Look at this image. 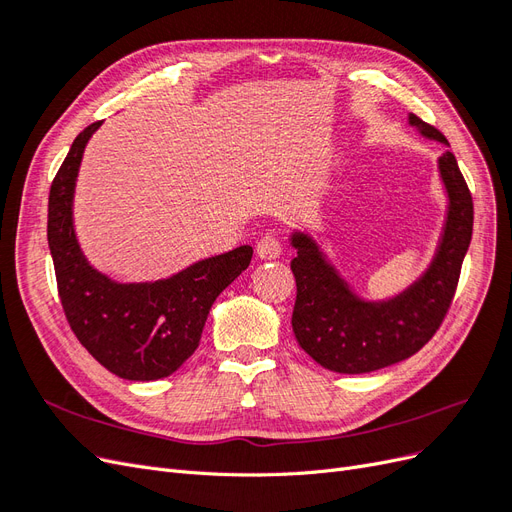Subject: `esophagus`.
<instances>
[{
    "mask_svg": "<svg viewBox=\"0 0 512 512\" xmlns=\"http://www.w3.org/2000/svg\"><path fill=\"white\" fill-rule=\"evenodd\" d=\"M256 254L265 260L277 258L282 254V241L277 239V235H265L260 237V241L256 243Z\"/></svg>",
    "mask_w": 512,
    "mask_h": 512,
    "instance_id": "1",
    "label": "esophagus"
}]
</instances>
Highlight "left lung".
<instances>
[{
  "instance_id": "1",
  "label": "left lung",
  "mask_w": 512,
  "mask_h": 512,
  "mask_svg": "<svg viewBox=\"0 0 512 512\" xmlns=\"http://www.w3.org/2000/svg\"><path fill=\"white\" fill-rule=\"evenodd\" d=\"M410 123L448 145L438 128L414 113ZM440 173L451 198L440 250L421 280L389 303L356 299L312 241L305 235L292 237L297 247L290 262L297 280L292 331L299 346L324 369L367 374L389 367L421 350L440 329L455 299L474 224L472 194L453 151L440 156Z\"/></svg>"
}]
</instances>
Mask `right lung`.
Segmentation results:
<instances>
[{"label": "right lung", "instance_id": "obj_1", "mask_svg": "<svg viewBox=\"0 0 512 512\" xmlns=\"http://www.w3.org/2000/svg\"><path fill=\"white\" fill-rule=\"evenodd\" d=\"M100 123L74 138L51 183L46 237L59 301L72 333L100 365L126 380H160L194 354L213 301L250 267L254 250L241 245L153 284H115L91 269L74 237L72 194L85 145Z\"/></svg>", "mask_w": 512, "mask_h": 512}]
</instances>
